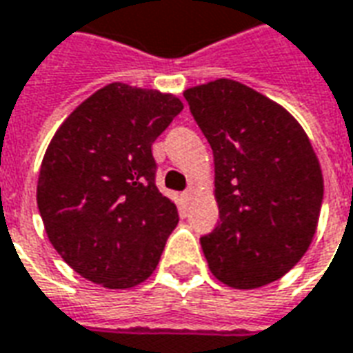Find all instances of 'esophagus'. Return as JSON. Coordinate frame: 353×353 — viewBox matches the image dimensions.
Listing matches in <instances>:
<instances>
[{
    "mask_svg": "<svg viewBox=\"0 0 353 353\" xmlns=\"http://www.w3.org/2000/svg\"><path fill=\"white\" fill-rule=\"evenodd\" d=\"M192 196H194V190H192V188L184 190V192H182V197H184V201H190V199H192Z\"/></svg>",
    "mask_w": 353,
    "mask_h": 353,
    "instance_id": "esophagus-1",
    "label": "esophagus"
}]
</instances>
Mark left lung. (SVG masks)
I'll return each instance as SVG.
<instances>
[{"label":"left lung","mask_w":353,"mask_h":353,"mask_svg":"<svg viewBox=\"0 0 353 353\" xmlns=\"http://www.w3.org/2000/svg\"><path fill=\"white\" fill-rule=\"evenodd\" d=\"M184 99L214 157L221 222L199 239L209 268L236 289L272 283L316 234L323 179L308 137L287 110L232 79Z\"/></svg>","instance_id":"obj_1"}]
</instances>
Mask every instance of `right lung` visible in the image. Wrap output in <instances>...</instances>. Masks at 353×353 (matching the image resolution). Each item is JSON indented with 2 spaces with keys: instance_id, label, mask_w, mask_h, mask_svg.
Wrapping results in <instances>:
<instances>
[{
  "instance_id": "obj_1",
  "label": "right lung",
  "mask_w": 353,
  "mask_h": 353,
  "mask_svg": "<svg viewBox=\"0 0 353 353\" xmlns=\"http://www.w3.org/2000/svg\"><path fill=\"white\" fill-rule=\"evenodd\" d=\"M182 112L172 94L110 83L54 132L37 181L49 241L79 276L129 289L152 276L179 222L152 144Z\"/></svg>"
}]
</instances>
